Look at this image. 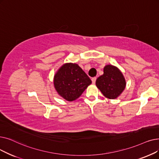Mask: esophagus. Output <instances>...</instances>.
Returning <instances> with one entry per match:
<instances>
[{
	"label": "esophagus",
	"instance_id": "1",
	"mask_svg": "<svg viewBox=\"0 0 159 159\" xmlns=\"http://www.w3.org/2000/svg\"><path fill=\"white\" fill-rule=\"evenodd\" d=\"M96 79H97L96 77H93V78L92 79V83H93V84H95V83Z\"/></svg>",
	"mask_w": 159,
	"mask_h": 159
}]
</instances>
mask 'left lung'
Segmentation results:
<instances>
[{
	"mask_svg": "<svg viewBox=\"0 0 159 159\" xmlns=\"http://www.w3.org/2000/svg\"><path fill=\"white\" fill-rule=\"evenodd\" d=\"M96 86L108 99H114L122 93L126 82L121 72L112 65L104 67V73L96 80Z\"/></svg>",
	"mask_w": 159,
	"mask_h": 159,
	"instance_id": "obj_1",
	"label": "left lung"
}]
</instances>
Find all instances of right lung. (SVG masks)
Here are the masks:
<instances>
[{"label": "right lung", "instance_id": "obj_1", "mask_svg": "<svg viewBox=\"0 0 159 159\" xmlns=\"http://www.w3.org/2000/svg\"><path fill=\"white\" fill-rule=\"evenodd\" d=\"M92 83L85 72L76 64H65L54 75V85L58 93L68 101L79 98Z\"/></svg>", "mask_w": 159, "mask_h": 159}]
</instances>
